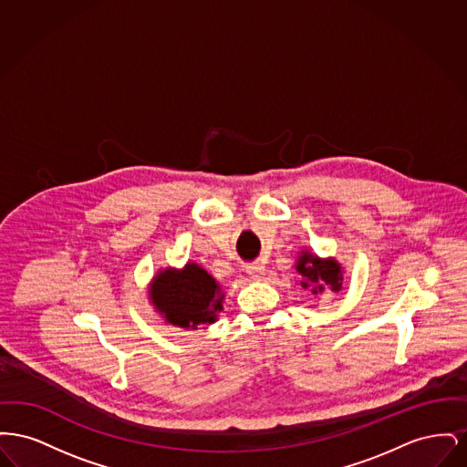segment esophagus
Returning a JSON list of instances; mask_svg holds the SVG:
<instances>
[{
  "label": "esophagus",
  "mask_w": 467,
  "mask_h": 467,
  "mask_svg": "<svg viewBox=\"0 0 467 467\" xmlns=\"http://www.w3.org/2000/svg\"><path fill=\"white\" fill-rule=\"evenodd\" d=\"M246 273L250 275V278H254V280H261V278H265L266 269H265V266H263L261 263H252V265H248V266H246Z\"/></svg>",
  "instance_id": "34e87169"
}]
</instances>
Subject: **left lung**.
Returning <instances> with one entry per match:
<instances>
[{
  "instance_id": "obj_1",
  "label": "left lung",
  "mask_w": 467,
  "mask_h": 467,
  "mask_svg": "<svg viewBox=\"0 0 467 467\" xmlns=\"http://www.w3.org/2000/svg\"><path fill=\"white\" fill-rule=\"evenodd\" d=\"M296 269L299 271V275L305 276V282H301L305 289H308V285L313 284V289H311L313 294L324 292V284L331 285L334 292L341 289V280H343L341 267L333 259L322 261L317 255L303 252Z\"/></svg>"
}]
</instances>
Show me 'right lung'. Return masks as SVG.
<instances>
[{
	"instance_id": "1",
	"label": "right lung",
	"mask_w": 467,
	"mask_h": 467,
	"mask_svg": "<svg viewBox=\"0 0 467 467\" xmlns=\"http://www.w3.org/2000/svg\"><path fill=\"white\" fill-rule=\"evenodd\" d=\"M152 303L164 313L166 320L178 327L196 329L215 322V313L223 310L219 284L196 265L183 271H164L152 284Z\"/></svg>"
}]
</instances>
